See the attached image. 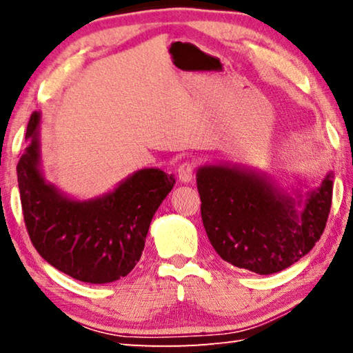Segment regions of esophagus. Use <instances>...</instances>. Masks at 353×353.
<instances>
[{
	"label": "esophagus",
	"instance_id": "esophagus-1",
	"mask_svg": "<svg viewBox=\"0 0 353 353\" xmlns=\"http://www.w3.org/2000/svg\"><path fill=\"white\" fill-rule=\"evenodd\" d=\"M177 176H179V181H181L182 183H188V182L193 181V176H194L193 162L187 160V162H183L181 166H179Z\"/></svg>",
	"mask_w": 353,
	"mask_h": 353
}]
</instances>
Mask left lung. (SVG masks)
<instances>
[{
	"label": "left lung",
	"mask_w": 353,
	"mask_h": 353,
	"mask_svg": "<svg viewBox=\"0 0 353 353\" xmlns=\"http://www.w3.org/2000/svg\"><path fill=\"white\" fill-rule=\"evenodd\" d=\"M201 216L212 246L230 265L261 276L283 271L319 241L332 207L333 172L305 199L265 174L230 165L196 172Z\"/></svg>",
	"instance_id": "left-lung-1"
}]
</instances>
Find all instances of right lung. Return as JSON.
<instances>
[{
  "label": "right lung",
  "instance_id": "obj_1",
  "mask_svg": "<svg viewBox=\"0 0 353 353\" xmlns=\"http://www.w3.org/2000/svg\"><path fill=\"white\" fill-rule=\"evenodd\" d=\"M40 112L26 129L17 174L29 238L56 270L87 283L126 277L139 263L154 213L176 179L162 170L134 172L99 198L76 201L48 183L40 170Z\"/></svg>",
  "mask_w": 353,
  "mask_h": 353
}]
</instances>
